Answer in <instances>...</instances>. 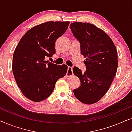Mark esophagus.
<instances>
[{"mask_svg": "<svg viewBox=\"0 0 132 132\" xmlns=\"http://www.w3.org/2000/svg\"><path fill=\"white\" fill-rule=\"evenodd\" d=\"M73 75V67H68V70H67V72L66 76L67 77H70Z\"/></svg>", "mask_w": 132, "mask_h": 132, "instance_id": "obj_1", "label": "esophagus"}]
</instances>
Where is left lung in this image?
Here are the masks:
<instances>
[{"label": "left lung", "mask_w": 132, "mask_h": 132, "mask_svg": "<svg viewBox=\"0 0 132 132\" xmlns=\"http://www.w3.org/2000/svg\"><path fill=\"white\" fill-rule=\"evenodd\" d=\"M70 29L80 43L81 53L86 58L84 73L76 67L73 70L80 80V86L73 90L74 94L85 104L95 103L107 93L116 75V47L107 34L91 23L74 22Z\"/></svg>", "instance_id": "left-lung-1"}]
</instances>
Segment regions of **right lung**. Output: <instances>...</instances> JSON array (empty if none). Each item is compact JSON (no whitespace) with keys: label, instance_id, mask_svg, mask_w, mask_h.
Here are the masks:
<instances>
[{"label":"right lung","instance_id":"add662e5","mask_svg":"<svg viewBox=\"0 0 132 132\" xmlns=\"http://www.w3.org/2000/svg\"><path fill=\"white\" fill-rule=\"evenodd\" d=\"M69 21H47L29 30L20 40L12 58V72L23 95L35 102L51 95L56 82L68 67L45 60L55 53L56 40L67 29Z\"/></svg>","mask_w":132,"mask_h":132}]
</instances>
